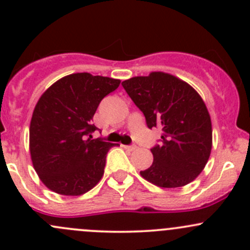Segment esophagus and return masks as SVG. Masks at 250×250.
<instances>
[{"instance_id":"34e87169","label":"esophagus","mask_w":250,"mask_h":250,"mask_svg":"<svg viewBox=\"0 0 250 250\" xmlns=\"http://www.w3.org/2000/svg\"><path fill=\"white\" fill-rule=\"evenodd\" d=\"M125 148L128 151H134L137 150V145H125Z\"/></svg>"}]
</instances>
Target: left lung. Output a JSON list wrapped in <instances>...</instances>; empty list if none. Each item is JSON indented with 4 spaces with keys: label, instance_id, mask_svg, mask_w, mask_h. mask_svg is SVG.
<instances>
[{
    "label": "left lung",
    "instance_id": "obj_1",
    "mask_svg": "<svg viewBox=\"0 0 250 250\" xmlns=\"http://www.w3.org/2000/svg\"><path fill=\"white\" fill-rule=\"evenodd\" d=\"M150 128H161V144L151 148L153 162L141 170L145 180L174 188L195 180L211 151V121L201 95L188 83L166 72L122 82Z\"/></svg>",
    "mask_w": 250,
    "mask_h": 250
}]
</instances>
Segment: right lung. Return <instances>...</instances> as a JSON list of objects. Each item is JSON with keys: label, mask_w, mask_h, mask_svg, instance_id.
<instances>
[{"label": "right lung", "mask_w": 250, "mask_h": 250, "mask_svg": "<svg viewBox=\"0 0 250 250\" xmlns=\"http://www.w3.org/2000/svg\"><path fill=\"white\" fill-rule=\"evenodd\" d=\"M121 81L78 72L60 78L41 95L30 122V155L35 170L49 190L80 196L104 175L112 146L93 139V116L100 102Z\"/></svg>", "instance_id": "obj_1"}]
</instances>
